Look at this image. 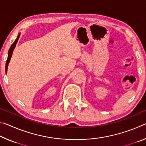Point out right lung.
<instances>
[{"label": "right lung", "mask_w": 146, "mask_h": 146, "mask_svg": "<svg viewBox=\"0 0 146 146\" xmlns=\"http://www.w3.org/2000/svg\"><path fill=\"white\" fill-rule=\"evenodd\" d=\"M20 35L21 34H19L18 35V36H17V38L15 40L14 42L12 44V45L11 46L10 48H9V50L8 51V59H7V61H6V71H7V70H8V64L9 62V61H10V59L11 57L12 56V54H13V49H15L16 46V44L17 43V42H18V40L19 38V36H20Z\"/></svg>", "instance_id": "1"}]
</instances>
